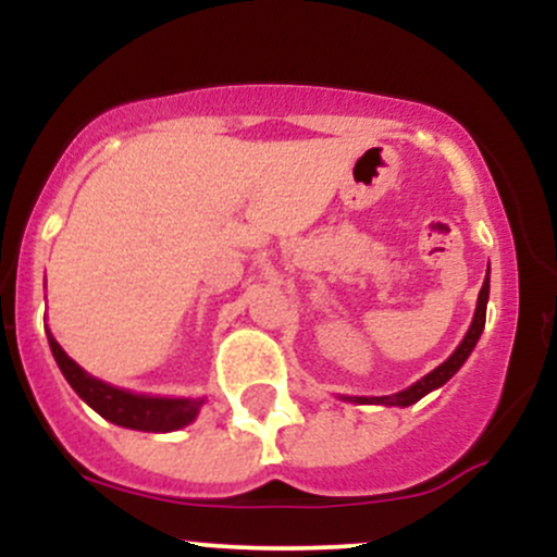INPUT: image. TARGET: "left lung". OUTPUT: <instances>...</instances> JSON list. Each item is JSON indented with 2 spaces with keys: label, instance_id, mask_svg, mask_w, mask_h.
<instances>
[{
  "label": "left lung",
  "instance_id": "1",
  "mask_svg": "<svg viewBox=\"0 0 557 557\" xmlns=\"http://www.w3.org/2000/svg\"><path fill=\"white\" fill-rule=\"evenodd\" d=\"M487 298H490V270H487V277H484V285L482 290H479V300H476V311H474V319H471V327L466 332V337L458 345L456 350H453V356L447 359L445 363H440L434 372H430L426 376H421L419 382H413L411 387L400 389V393L395 395H382V398H350L356 403H382V406H411V403H417L424 398L426 393H432V389L443 387L447 380H450L453 374L458 372V369L463 367V361L469 359L471 350H474V345L479 341V335H482L484 330V319H487Z\"/></svg>",
  "mask_w": 557,
  "mask_h": 557
}]
</instances>
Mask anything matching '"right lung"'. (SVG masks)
I'll return each mask as SVG.
<instances>
[{"instance_id":"add662e5","label":"right lung","mask_w":557,"mask_h":557,"mask_svg":"<svg viewBox=\"0 0 557 557\" xmlns=\"http://www.w3.org/2000/svg\"><path fill=\"white\" fill-rule=\"evenodd\" d=\"M47 337L57 367L65 374L70 387H73L99 417L112 421V424L140 432H172L190 424V421L198 417V408L203 406V398H154V395H136L127 393V389L107 385V382L83 372L78 363L62 350V345L54 341L49 330Z\"/></svg>"}]
</instances>
